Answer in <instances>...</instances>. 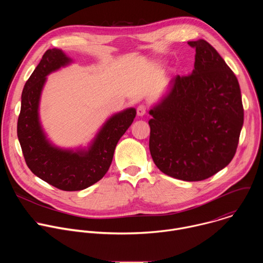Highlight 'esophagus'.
Segmentation results:
<instances>
[{
	"label": "esophagus",
	"mask_w": 263,
	"mask_h": 263,
	"mask_svg": "<svg viewBox=\"0 0 263 263\" xmlns=\"http://www.w3.org/2000/svg\"><path fill=\"white\" fill-rule=\"evenodd\" d=\"M145 114H146V107L144 105H139L137 107V116L143 117Z\"/></svg>",
	"instance_id": "esophagus-1"
}]
</instances>
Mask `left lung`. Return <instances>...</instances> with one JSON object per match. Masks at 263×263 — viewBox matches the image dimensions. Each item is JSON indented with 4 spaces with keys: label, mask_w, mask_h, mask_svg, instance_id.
I'll return each instance as SVG.
<instances>
[{
    "label": "left lung",
    "mask_w": 263,
    "mask_h": 263,
    "mask_svg": "<svg viewBox=\"0 0 263 263\" xmlns=\"http://www.w3.org/2000/svg\"><path fill=\"white\" fill-rule=\"evenodd\" d=\"M196 48L190 76L173 78L167 93L148 114L149 152L165 175L202 181L233 159L243 125L239 83L234 72L204 40Z\"/></svg>",
    "instance_id": "left-lung-1"
}]
</instances>
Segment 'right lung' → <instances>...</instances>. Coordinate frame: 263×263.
Masks as SVG:
<instances>
[{
    "label": "right lung",
    "mask_w": 263,
    "mask_h": 263,
    "mask_svg": "<svg viewBox=\"0 0 263 263\" xmlns=\"http://www.w3.org/2000/svg\"><path fill=\"white\" fill-rule=\"evenodd\" d=\"M71 62L60 49H50L44 54L24 86L17 121V137L28 167L35 176L65 192L85 190L105 176L120 138L136 116L132 107L111 116L87 146L55 145L41 123V97L49 74Z\"/></svg>",
    "instance_id": "right-lung-1"
}]
</instances>
